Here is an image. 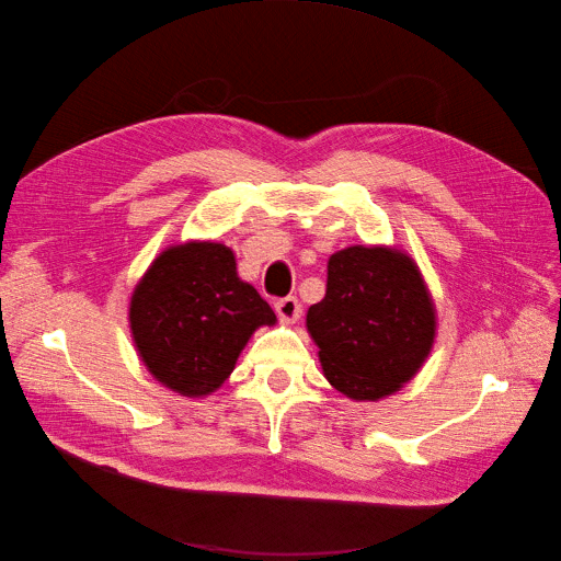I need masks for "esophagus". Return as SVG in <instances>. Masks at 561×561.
<instances>
[{
	"instance_id": "obj_1",
	"label": "esophagus",
	"mask_w": 561,
	"mask_h": 561,
	"mask_svg": "<svg viewBox=\"0 0 561 561\" xmlns=\"http://www.w3.org/2000/svg\"><path fill=\"white\" fill-rule=\"evenodd\" d=\"M274 309L283 322H297L301 316V304L297 297H283L274 304Z\"/></svg>"
}]
</instances>
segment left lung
<instances>
[{
    "instance_id": "8db88e82",
    "label": "left lung",
    "mask_w": 561,
    "mask_h": 561,
    "mask_svg": "<svg viewBox=\"0 0 561 561\" xmlns=\"http://www.w3.org/2000/svg\"><path fill=\"white\" fill-rule=\"evenodd\" d=\"M435 304L416 262L386 245H351L328 262V290L307 313L325 379L351 400L393 396L426 363Z\"/></svg>"
}]
</instances>
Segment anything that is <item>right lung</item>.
<instances>
[{"label":"right lung","mask_w":561,"mask_h":561,"mask_svg":"<svg viewBox=\"0 0 561 561\" xmlns=\"http://www.w3.org/2000/svg\"><path fill=\"white\" fill-rule=\"evenodd\" d=\"M128 320L151 377L184 398H203L229 379L254 330L276 325V313L236 274L231 248L190 241L151 262Z\"/></svg>","instance_id":"obj_1"}]
</instances>
